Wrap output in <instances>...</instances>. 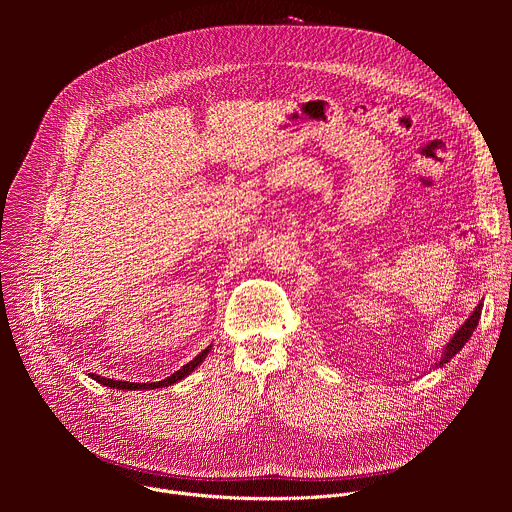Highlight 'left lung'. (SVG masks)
I'll list each match as a JSON object with an SVG mask.
<instances>
[{
	"instance_id": "left-lung-1",
	"label": "left lung",
	"mask_w": 512,
	"mask_h": 512,
	"mask_svg": "<svg viewBox=\"0 0 512 512\" xmlns=\"http://www.w3.org/2000/svg\"><path fill=\"white\" fill-rule=\"evenodd\" d=\"M482 302L476 306V310L470 314V318L454 332V336L450 338V342L446 344V348H444V352H442V356H440V360H437L435 364H433V369H442L446 362H450L462 348H464V344L472 338V334H474V330H476V326H478V320H480V314H482Z\"/></svg>"
}]
</instances>
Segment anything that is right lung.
<instances>
[{"mask_svg":"<svg viewBox=\"0 0 512 512\" xmlns=\"http://www.w3.org/2000/svg\"><path fill=\"white\" fill-rule=\"evenodd\" d=\"M210 348L212 346H206L198 356H194L188 364H184V367L180 369V371H176L174 375H170L168 379H164V381H158V383H129V381H113V379H105V377H101V375H91V379H95L97 383H101V385H105V387H111V389H119V391H150V389H164V387H170V385H174V383H178V381H182V379H186L194 369H198L200 364H202V360L208 356V352H210Z\"/></svg>","mask_w":512,"mask_h":512,"instance_id":"obj_1","label":"right lung"}]
</instances>
